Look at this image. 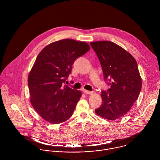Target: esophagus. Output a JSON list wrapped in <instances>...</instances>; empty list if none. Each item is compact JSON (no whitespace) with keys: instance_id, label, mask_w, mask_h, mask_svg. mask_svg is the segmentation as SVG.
<instances>
[{"instance_id":"obj_1","label":"esophagus","mask_w":160,"mask_h":160,"mask_svg":"<svg viewBox=\"0 0 160 160\" xmlns=\"http://www.w3.org/2000/svg\"><path fill=\"white\" fill-rule=\"evenodd\" d=\"M83 92L86 94H88V95H92L93 93V92L91 91H87V90H83Z\"/></svg>"}]
</instances>
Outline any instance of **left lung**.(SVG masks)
Here are the masks:
<instances>
[{
  "instance_id": "1",
  "label": "left lung",
  "mask_w": 160,
  "mask_h": 160,
  "mask_svg": "<svg viewBox=\"0 0 160 160\" xmlns=\"http://www.w3.org/2000/svg\"><path fill=\"white\" fill-rule=\"evenodd\" d=\"M102 66L105 81L110 88L102 91V104L95 110L98 116L118 119L128 113L138 97L142 78L134 57L121 46L110 41L91 42Z\"/></svg>"
}]
</instances>
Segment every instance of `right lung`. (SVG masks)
<instances>
[{
	"mask_svg": "<svg viewBox=\"0 0 160 160\" xmlns=\"http://www.w3.org/2000/svg\"><path fill=\"white\" fill-rule=\"evenodd\" d=\"M90 48L85 42L62 39L46 46L38 55L28 84L32 107L47 122L60 124L72 116L82 93L63 83L74 60Z\"/></svg>",
	"mask_w": 160,
	"mask_h": 160,
	"instance_id": "obj_1",
	"label": "right lung"
}]
</instances>
